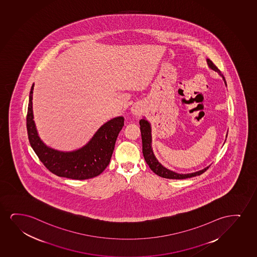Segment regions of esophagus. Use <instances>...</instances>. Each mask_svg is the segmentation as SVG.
I'll return each instance as SVG.
<instances>
[{"label":"esophagus","mask_w":257,"mask_h":257,"mask_svg":"<svg viewBox=\"0 0 257 257\" xmlns=\"http://www.w3.org/2000/svg\"><path fill=\"white\" fill-rule=\"evenodd\" d=\"M132 113L135 115V116H140L144 113L143 107L141 106L140 104H134V106L132 107Z\"/></svg>","instance_id":"1"}]
</instances>
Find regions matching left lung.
I'll return each instance as SVG.
<instances>
[{
	"label": "left lung",
	"mask_w": 257,
	"mask_h": 257,
	"mask_svg": "<svg viewBox=\"0 0 257 257\" xmlns=\"http://www.w3.org/2000/svg\"><path fill=\"white\" fill-rule=\"evenodd\" d=\"M207 65L210 68L211 70H214L215 72L219 74L220 77H222L224 83L227 86L226 79L224 77L223 75L220 72V70L217 68L213 62L210 59H207ZM140 132H141V138H142V151H143V155L145 160L147 161V165L149 166L151 170L154 173L166 179H173V180H183V179H187V178H192V177L197 176L203 174L204 172L208 169L207 167L201 169L200 171H197L194 173L191 174H178L174 171L169 170L166 167H163L161 164L159 162V160H157L156 157L154 155L153 147H152V127L151 123L148 122V120L146 119V117H143L140 121Z\"/></svg>",
	"instance_id": "8db88e82"
}]
</instances>
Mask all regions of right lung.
Instances as JSON below:
<instances>
[{"mask_svg": "<svg viewBox=\"0 0 257 257\" xmlns=\"http://www.w3.org/2000/svg\"><path fill=\"white\" fill-rule=\"evenodd\" d=\"M34 83L30 89L27 113V131L30 146L39 160L57 176L72 180H87L103 173L110 163L117 135L123 126V117L107 121L90 141L77 150H56L48 147L37 133L33 115Z\"/></svg>", "mask_w": 257, "mask_h": 257, "instance_id": "obj_1", "label": "right lung"}]
</instances>
